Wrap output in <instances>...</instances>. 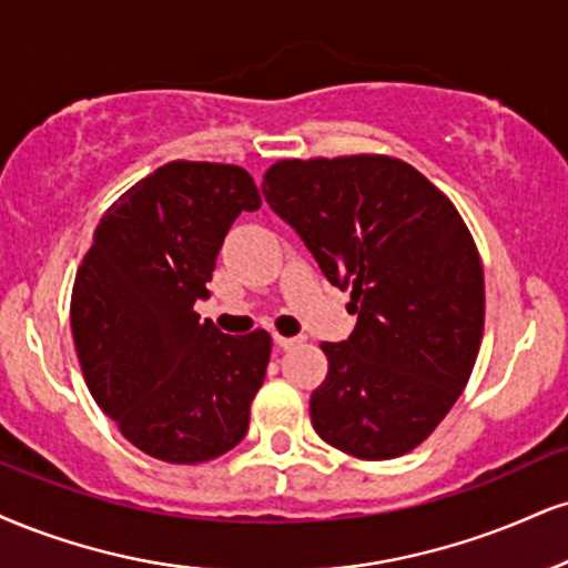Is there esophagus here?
<instances>
[{
    "label": "esophagus",
    "mask_w": 568,
    "mask_h": 568,
    "mask_svg": "<svg viewBox=\"0 0 568 568\" xmlns=\"http://www.w3.org/2000/svg\"><path fill=\"white\" fill-rule=\"evenodd\" d=\"M302 338H285V336H275V346L277 349H291V346H296Z\"/></svg>",
    "instance_id": "1"
}]
</instances>
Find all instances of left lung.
<instances>
[{"label":"left lung","mask_w":568,"mask_h":568,"mask_svg":"<svg viewBox=\"0 0 568 568\" xmlns=\"http://www.w3.org/2000/svg\"><path fill=\"white\" fill-rule=\"evenodd\" d=\"M262 193L357 314L349 338L323 344L314 432L362 460L409 453L463 394L481 346L484 270L468 227L386 155L280 161Z\"/></svg>","instance_id":"obj_1"}]
</instances>
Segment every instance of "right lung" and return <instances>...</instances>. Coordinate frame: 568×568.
Segmentation results:
<instances>
[{
    "instance_id": "obj_1",
    "label": "right lung",
    "mask_w": 568,
    "mask_h": 568,
    "mask_svg": "<svg viewBox=\"0 0 568 568\" xmlns=\"http://www.w3.org/2000/svg\"><path fill=\"white\" fill-rule=\"evenodd\" d=\"M262 206L248 172L174 161L126 190L94 230L73 283L71 327L87 386L136 449L214 460L248 432L272 341L224 336L195 302L224 237Z\"/></svg>"
}]
</instances>
